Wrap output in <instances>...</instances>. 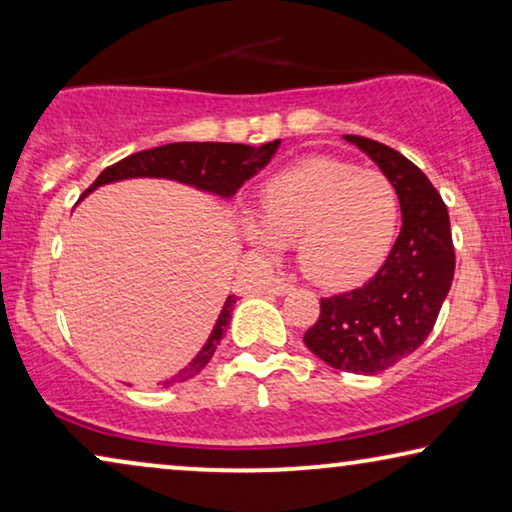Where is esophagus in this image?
I'll return each mask as SVG.
<instances>
[{
    "label": "esophagus",
    "instance_id": "1",
    "mask_svg": "<svg viewBox=\"0 0 512 512\" xmlns=\"http://www.w3.org/2000/svg\"><path fill=\"white\" fill-rule=\"evenodd\" d=\"M268 291L275 293V296H284V293L291 291V284L286 282V279H272L268 284Z\"/></svg>",
    "mask_w": 512,
    "mask_h": 512
}]
</instances>
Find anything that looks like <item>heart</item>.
<instances>
[{
    "instance_id": "1",
    "label": "heart",
    "mask_w": 512,
    "mask_h": 512,
    "mask_svg": "<svg viewBox=\"0 0 512 512\" xmlns=\"http://www.w3.org/2000/svg\"><path fill=\"white\" fill-rule=\"evenodd\" d=\"M398 219L391 181L338 158H310L272 177L258 219L244 216L242 237L261 254L296 242L300 268L314 282L347 286L382 261Z\"/></svg>"
}]
</instances>
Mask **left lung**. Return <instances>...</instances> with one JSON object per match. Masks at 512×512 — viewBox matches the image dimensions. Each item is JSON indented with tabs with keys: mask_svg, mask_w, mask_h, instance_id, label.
Listing matches in <instances>:
<instances>
[{
	"mask_svg": "<svg viewBox=\"0 0 512 512\" xmlns=\"http://www.w3.org/2000/svg\"><path fill=\"white\" fill-rule=\"evenodd\" d=\"M396 188L401 233L387 261L361 289L321 298L305 345L335 370L377 375L429 338L454 279L450 214L426 174L373 139L342 135Z\"/></svg>",
	"mask_w": 512,
	"mask_h": 512,
	"instance_id": "8db88e82",
	"label": "left lung"
}]
</instances>
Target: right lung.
<instances>
[{
	"label": "right lung",
	"mask_w": 512,
	"mask_h": 512,
	"mask_svg": "<svg viewBox=\"0 0 512 512\" xmlns=\"http://www.w3.org/2000/svg\"><path fill=\"white\" fill-rule=\"evenodd\" d=\"M279 144H282V139L261 146L221 142H177L156 146V149L132 153L128 158L118 160L116 165L107 167L93 181V186L83 193V198L97 191L100 186L116 184V181L125 179H170L186 186H195L202 193H212L223 200H230L244 186V181L256 177L270 163ZM235 300V296L226 298L205 345H202L200 352L195 354V359L186 368H181L177 375L165 380L163 387L191 380V377L198 375L207 366L230 324V312H233Z\"/></svg>",
	"instance_id": "obj_1"
}]
</instances>
